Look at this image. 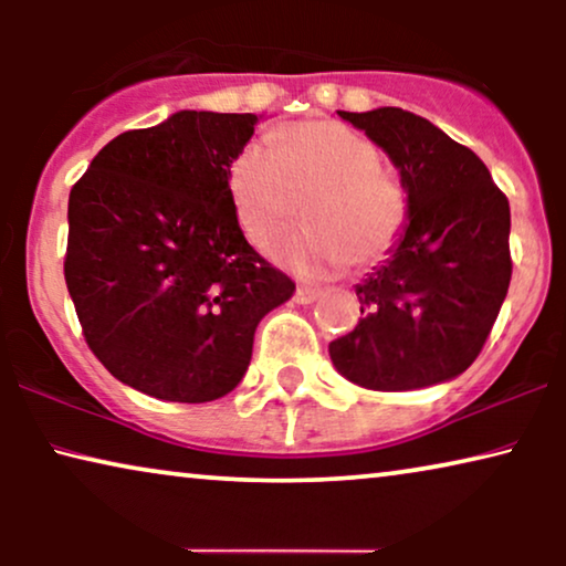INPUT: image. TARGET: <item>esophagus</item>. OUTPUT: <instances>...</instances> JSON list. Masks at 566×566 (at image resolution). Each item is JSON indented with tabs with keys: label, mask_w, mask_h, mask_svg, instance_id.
Wrapping results in <instances>:
<instances>
[{
	"label": "esophagus",
	"mask_w": 566,
	"mask_h": 566,
	"mask_svg": "<svg viewBox=\"0 0 566 566\" xmlns=\"http://www.w3.org/2000/svg\"><path fill=\"white\" fill-rule=\"evenodd\" d=\"M316 298H319V291L308 289V285H298L296 293H293V301H296V304H314Z\"/></svg>",
	"instance_id": "34e87169"
}]
</instances>
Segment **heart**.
I'll list each match as a JSON object with an SVG mask.
<instances>
[{
	"label": "heart",
	"instance_id": "b5f03b06",
	"mask_svg": "<svg viewBox=\"0 0 566 566\" xmlns=\"http://www.w3.org/2000/svg\"><path fill=\"white\" fill-rule=\"evenodd\" d=\"M227 192L244 237L268 247L296 219L308 231L273 247V258L304 277H327L389 258L409 219L407 192L381 169L366 136L337 120L277 128L270 142H247L227 165Z\"/></svg>",
	"mask_w": 566,
	"mask_h": 566
}]
</instances>
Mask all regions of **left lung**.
<instances>
[{
  "label": "left lung",
  "mask_w": 566,
  "mask_h": 566,
  "mask_svg": "<svg viewBox=\"0 0 566 566\" xmlns=\"http://www.w3.org/2000/svg\"><path fill=\"white\" fill-rule=\"evenodd\" d=\"M389 154L409 221L389 260L363 283L360 319L329 343L347 381L407 391L463 374L490 337L507 296L510 203L467 146L401 107L337 111Z\"/></svg>",
  "instance_id": "1"
}]
</instances>
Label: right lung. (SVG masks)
<instances>
[{
  "instance_id": "obj_1",
  "label": "right lung",
  "mask_w": 566,
  "mask_h": 566,
  "mask_svg": "<svg viewBox=\"0 0 566 566\" xmlns=\"http://www.w3.org/2000/svg\"><path fill=\"white\" fill-rule=\"evenodd\" d=\"M254 126L252 113L180 111L115 136L69 192V296L90 350L130 389L223 397L262 316L296 291L247 242L227 192Z\"/></svg>"
}]
</instances>
